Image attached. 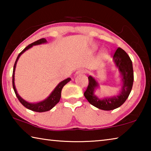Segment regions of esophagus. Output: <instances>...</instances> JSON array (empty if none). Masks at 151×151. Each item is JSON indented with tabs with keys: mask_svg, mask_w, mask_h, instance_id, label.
<instances>
[{
	"mask_svg": "<svg viewBox=\"0 0 151 151\" xmlns=\"http://www.w3.org/2000/svg\"><path fill=\"white\" fill-rule=\"evenodd\" d=\"M84 73H85V70H84L83 69H79L77 71H76L75 75H81V74H83Z\"/></svg>",
	"mask_w": 151,
	"mask_h": 151,
	"instance_id": "1",
	"label": "esophagus"
}]
</instances>
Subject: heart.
<instances>
[{
  "instance_id": "obj_1",
  "label": "heart",
  "mask_w": 151,
  "mask_h": 151,
  "mask_svg": "<svg viewBox=\"0 0 151 151\" xmlns=\"http://www.w3.org/2000/svg\"><path fill=\"white\" fill-rule=\"evenodd\" d=\"M96 49H97L96 46H93V50H96ZM108 56H109V52H107V51L104 50V51H103L102 52H101L100 55H99V58H100L101 59H104V58H106Z\"/></svg>"
}]
</instances>
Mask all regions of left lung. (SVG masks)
Here are the masks:
<instances>
[{
    "label": "left lung",
    "mask_w": 151,
    "mask_h": 151,
    "mask_svg": "<svg viewBox=\"0 0 151 151\" xmlns=\"http://www.w3.org/2000/svg\"><path fill=\"white\" fill-rule=\"evenodd\" d=\"M113 62L121 76V88L118 94L103 99L99 98L95 92L99 88V84L92 76L88 77V86L84 93V95L90 104L104 111H111L121 106L129 97L133 85L132 63L127 53L121 48H118L113 56Z\"/></svg>",
    "instance_id": "obj_1"
}]
</instances>
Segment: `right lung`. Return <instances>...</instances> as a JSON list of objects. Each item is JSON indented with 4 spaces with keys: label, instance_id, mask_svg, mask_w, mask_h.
I'll use <instances>...</instances> for the list:
<instances>
[{
    "label": "right lung",
    "instance_id": "add662e5",
    "mask_svg": "<svg viewBox=\"0 0 151 151\" xmlns=\"http://www.w3.org/2000/svg\"><path fill=\"white\" fill-rule=\"evenodd\" d=\"M47 40L45 39H41L31 43V44L28 45L27 47H25L24 49L22 50L21 52L19 53V55H18L17 60L14 63L13 73H12V86H13L14 91L15 94H16L17 97L22 105L26 107L27 109L31 110V111H35V112H42L50 111V109H52L60 101V97H61V91H62L63 86L71 80L70 78H68L65 79V80L61 81L60 83L58 84L57 86H56L54 90L52 91V93L50 94V95L48 96L47 99H45V100H43L42 101L39 102V103H29V102L24 100V99H22L19 94H18L16 87H15V85H14V73H15V68H16L18 60H19V58H20V57L21 56L22 54H23L25 51L29 50V48L32 47L33 46L44 44V43H47Z\"/></svg>",
    "mask_w": 151,
    "mask_h": 151
}]
</instances>
